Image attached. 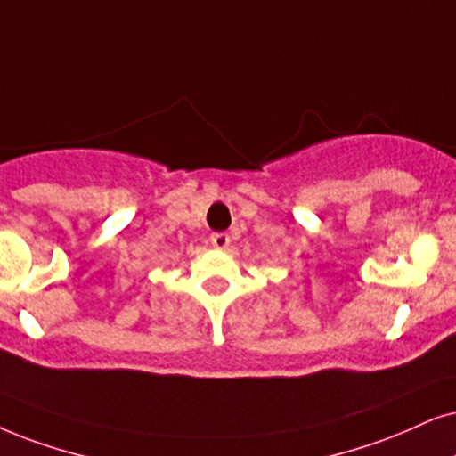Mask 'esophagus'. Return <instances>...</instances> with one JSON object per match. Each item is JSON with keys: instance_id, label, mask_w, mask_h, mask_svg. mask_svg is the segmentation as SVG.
<instances>
[{"instance_id": "esophagus-1", "label": "esophagus", "mask_w": 456, "mask_h": 456, "mask_svg": "<svg viewBox=\"0 0 456 456\" xmlns=\"http://www.w3.org/2000/svg\"><path fill=\"white\" fill-rule=\"evenodd\" d=\"M210 241H212V246L216 248V250H224V248L232 244V238H229L227 233H212Z\"/></svg>"}]
</instances>
